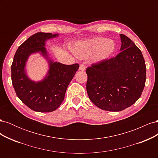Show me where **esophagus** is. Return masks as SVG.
I'll return each instance as SVG.
<instances>
[{
  "label": "esophagus",
  "instance_id": "1",
  "mask_svg": "<svg viewBox=\"0 0 158 158\" xmlns=\"http://www.w3.org/2000/svg\"><path fill=\"white\" fill-rule=\"evenodd\" d=\"M85 70V66L84 64H81L79 66V70H82V71H84Z\"/></svg>",
  "mask_w": 158,
  "mask_h": 158
}]
</instances>
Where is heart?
<instances>
[{
  "label": "heart",
  "mask_w": 158,
  "mask_h": 158,
  "mask_svg": "<svg viewBox=\"0 0 158 158\" xmlns=\"http://www.w3.org/2000/svg\"><path fill=\"white\" fill-rule=\"evenodd\" d=\"M115 47V42L111 39L95 37L75 43L72 51L79 59H85L91 56L95 63H99L109 58Z\"/></svg>",
  "instance_id": "1"
}]
</instances>
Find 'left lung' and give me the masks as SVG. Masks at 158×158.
<instances>
[{"mask_svg": "<svg viewBox=\"0 0 158 158\" xmlns=\"http://www.w3.org/2000/svg\"><path fill=\"white\" fill-rule=\"evenodd\" d=\"M121 52L110 59L87 68V93L98 107L121 111L140 98L145 86L146 68L141 51L120 34Z\"/></svg>", "mask_w": 158, "mask_h": 158, "instance_id": "left-lung-1", "label": "left lung"}]
</instances>
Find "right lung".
<instances>
[{"instance_id":"1","label":"right lung","mask_w":158,"mask_h":158,"mask_svg":"<svg viewBox=\"0 0 158 158\" xmlns=\"http://www.w3.org/2000/svg\"><path fill=\"white\" fill-rule=\"evenodd\" d=\"M58 36L51 33L38 32L19 46L14 57L11 66L13 87L18 98L34 111H55L63 102L69 84L79 68L78 64L66 65L49 58L45 43ZM37 52L47 59L49 70L44 79L35 82L27 76L25 66L29 56Z\"/></svg>"}]
</instances>
